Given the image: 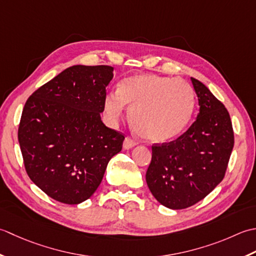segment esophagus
Segmentation results:
<instances>
[{"instance_id": "34e87169", "label": "esophagus", "mask_w": 256, "mask_h": 256, "mask_svg": "<svg viewBox=\"0 0 256 256\" xmlns=\"http://www.w3.org/2000/svg\"><path fill=\"white\" fill-rule=\"evenodd\" d=\"M136 144H137V142H136V140H134L132 137H126L124 140V149L132 148Z\"/></svg>"}]
</instances>
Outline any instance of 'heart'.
Returning <instances> with one entry per match:
<instances>
[{
	"label": "heart",
	"instance_id": "heart-1",
	"mask_svg": "<svg viewBox=\"0 0 256 256\" xmlns=\"http://www.w3.org/2000/svg\"><path fill=\"white\" fill-rule=\"evenodd\" d=\"M124 105L129 122L140 137L152 142H164L184 130L194 114V88L181 78L140 74L124 78L117 92L104 99V110L112 122L122 116Z\"/></svg>",
	"mask_w": 256,
	"mask_h": 256
}]
</instances>
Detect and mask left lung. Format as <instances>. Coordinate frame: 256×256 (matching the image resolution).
Returning a JSON list of instances; mask_svg holds the SVG:
<instances>
[{"instance_id": "1", "label": "left lung", "mask_w": 256, "mask_h": 256, "mask_svg": "<svg viewBox=\"0 0 256 256\" xmlns=\"http://www.w3.org/2000/svg\"><path fill=\"white\" fill-rule=\"evenodd\" d=\"M200 110L174 142L152 144L146 181L161 204L180 210L196 204L223 180L234 146L230 114L223 104L191 77Z\"/></svg>"}]
</instances>
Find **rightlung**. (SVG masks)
Listing matches in <instances>:
<instances>
[{
    "label": "right lung",
    "instance_id": "obj_1",
    "mask_svg": "<svg viewBox=\"0 0 256 256\" xmlns=\"http://www.w3.org/2000/svg\"><path fill=\"white\" fill-rule=\"evenodd\" d=\"M114 67L75 65L36 90L25 102L18 142L30 179L66 204L87 200L124 136L102 122Z\"/></svg>",
    "mask_w": 256,
    "mask_h": 256
}]
</instances>
